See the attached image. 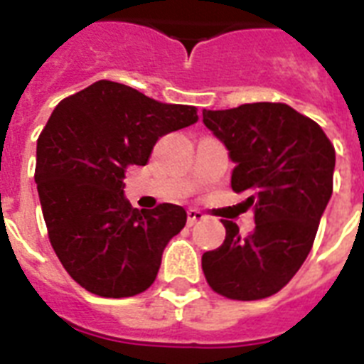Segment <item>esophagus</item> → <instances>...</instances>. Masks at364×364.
<instances>
[{"instance_id":"obj_1","label":"esophagus","mask_w":364,"mask_h":364,"mask_svg":"<svg viewBox=\"0 0 364 364\" xmlns=\"http://www.w3.org/2000/svg\"><path fill=\"white\" fill-rule=\"evenodd\" d=\"M205 215L202 213V211L198 210H188L187 211V223H188V227H193L194 223H198V221H204Z\"/></svg>"}]
</instances>
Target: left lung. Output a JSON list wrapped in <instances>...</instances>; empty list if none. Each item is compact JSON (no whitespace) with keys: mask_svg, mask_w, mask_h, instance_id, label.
Masks as SVG:
<instances>
[{"mask_svg":"<svg viewBox=\"0 0 364 364\" xmlns=\"http://www.w3.org/2000/svg\"><path fill=\"white\" fill-rule=\"evenodd\" d=\"M202 115L236 164L232 191L247 193L245 205L255 211L247 236L223 221L225 242L202 255V270L227 299H266L291 282L314 245L333 194V143L287 104L257 102Z\"/></svg>","mask_w":364,"mask_h":364,"instance_id":"1","label":"left lung"}]
</instances>
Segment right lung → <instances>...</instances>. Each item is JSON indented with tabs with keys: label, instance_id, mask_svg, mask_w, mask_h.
<instances>
[{
	"label": "right lung",
	"instance_id": "obj_1",
	"mask_svg": "<svg viewBox=\"0 0 364 364\" xmlns=\"http://www.w3.org/2000/svg\"><path fill=\"white\" fill-rule=\"evenodd\" d=\"M196 121L194 105L162 104L113 81L94 82L54 107L37 139V193L54 253L81 287L124 299L153 285L187 211L132 208L124 173L147 164L159 137Z\"/></svg>",
	"mask_w": 364,
	"mask_h": 364
}]
</instances>
